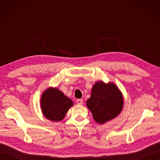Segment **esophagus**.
I'll return each instance as SVG.
<instances>
[{
    "mask_svg": "<svg viewBox=\"0 0 160 160\" xmlns=\"http://www.w3.org/2000/svg\"><path fill=\"white\" fill-rule=\"evenodd\" d=\"M76 103L78 104H82V103H83V100H82V99H78L77 100H76Z\"/></svg>",
    "mask_w": 160,
    "mask_h": 160,
    "instance_id": "obj_1",
    "label": "esophagus"
}]
</instances>
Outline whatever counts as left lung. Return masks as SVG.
I'll list each match as a JSON object with an SVG mask.
<instances>
[{"label":"left lung","mask_w":160,"mask_h":160,"mask_svg":"<svg viewBox=\"0 0 160 160\" xmlns=\"http://www.w3.org/2000/svg\"><path fill=\"white\" fill-rule=\"evenodd\" d=\"M123 103L122 94L115 84L100 81L93 85L87 106L95 121L102 124L121 113Z\"/></svg>","instance_id":"left-lung-1"}]
</instances>
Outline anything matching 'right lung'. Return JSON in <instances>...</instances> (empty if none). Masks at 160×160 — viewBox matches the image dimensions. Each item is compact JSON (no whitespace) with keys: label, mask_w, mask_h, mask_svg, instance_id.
<instances>
[{"label":"right lung","mask_w":160,"mask_h":160,"mask_svg":"<svg viewBox=\"0 0 160 160\" xmlns=\"http://www.w3.org/2000/svg\"><path fill=\"white\" fill-rule=\"evenodd\" d=\"M40 105L44 116L49 120L58 122L63 120L73 103L57 88L50 87L42 93Z\"/></svg>","instance_id":"add662e5"}]
</instances>
